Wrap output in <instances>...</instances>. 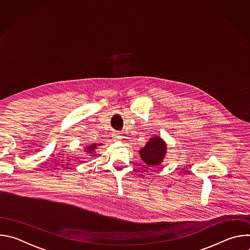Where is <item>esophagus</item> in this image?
<instances>
[{"label": "esophagus", "mask_w": 250, "mask_h": 250, "mask_svg": "<svg viewBox=\"0 0 250 250\" xmlns=\"http://www.w3.org/2000/svg\"><path fill=\"white\" fill-rule=\"evenodd\" d=\"M114 137H115V139L121 140V139L123 138V135H122V134H120V133H116V134H114Z\"/></svg>", "instance_id": "34e87169"}]
</instances>
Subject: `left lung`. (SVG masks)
Returning <instances> with one entry per match:
<instances>
[{
    "label": "left lung",
    "instance_id": "8db88e82",
    "mask_svg": "<svg viewBox=\"0 0 250 250\" xmlns=\"http://www.w3.org/2000/svg\"><path fill=\"white\" fill-rule=\"evenodd\" d=\"M167 146L165 141L159 136H153L149 138L146 145L139 151L141 159L146 164L150 166H155L160 164L166 155Z\"/></svg>",
    "mask_w": 250,
    "mask_h": 250
}]
</instances>
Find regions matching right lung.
I'll list each match as a JSON object with an SVG mask.
<instances>
[{
    "mask_svg": "<svg viewBox=\"0 0 250 250\" xmlns=\"http://www.w3.org/2000/svg\"><path fill=\"white\" fill-rule=\"evenodd\" d=\"M101 146V145H96V144H92V145H89V146H85V149L84 150H86V152H88V153H90L92 156L95 154V152H96V149H97V146Z\"/></svg>",
    "mask_w": 250,
    "mask_h": 250,
    "instance_id": "obj_1",
    "label": "right lung"
}]
</instances>
